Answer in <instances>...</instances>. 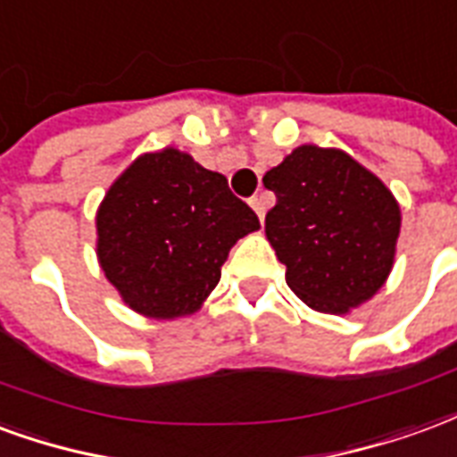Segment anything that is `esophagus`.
<instances>
[{
	"label": "esophagus",
	"mask_w": 457,
	"mask_h": 457,
	"mask_svg": "<svg viewBox=\"0 0 457 457\" xmlns=\"http://www.w3.org/2000/svg\"><path fill=\"white\" fill-rule=\"evenodd\" d=\"M251 206H253V212L258 214V219H261V221H262V216H265V209H268V196H265V195L253 196Z\"/></svg>",
	"instance_id": "esophagus-1"
}]
</instances>
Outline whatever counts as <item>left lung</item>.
Segmentation results:
<instances>
[{"mask_svg":"<svg viewBox=\"0 0 457 457\" xmlns=\"http://www.w3.org/2000/svg\"><path fill=\"white\" fill-rule=\"evenodd\" d=\"M262 182L278 196L265 214L268 241L304 304L345 314L382 287L402 216L372 172L341 151L302 145Z\"/></svg>","mask_w":457,"mask_h":457,"instance_id":"8db88e82","label":"left lung"}]
</instances>
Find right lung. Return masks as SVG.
<instances>
[{
  "label": "right lung",
  "mask_w": 457,
  "mask_h": 457,
  "mask_svg": "<svg viewBox=\"0 0 457 457\" xmlns=\"http://www.w3.org/2000/svg\"><path fill=\"white\" fill-rule=\"evenodd\" d=\"M261 228L221 172L187 153H145L96 212L102 270L126 304L153 319L192 314L219 285L228 251Z\"/></svg>",
  "instance_id": "add662e5"
}]
</instances>
